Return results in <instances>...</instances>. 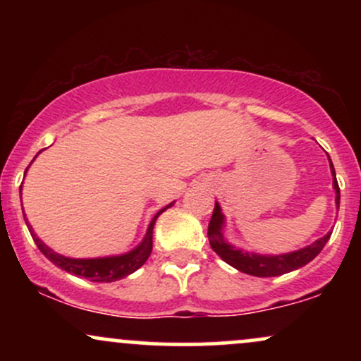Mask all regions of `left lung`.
Masks as SVG:
<instances>
[{"instance_id":"1","label":"left lung","mask_w":361,"mask_h":361,"mask_svg":"<svg viewBox=\"0 0 361 361\" xmlns=\"http://www.w3.org/2000/svg\"><path fill=\"white\" fill-rule=\"evenodd\" d=\"M331 173H333L334 176L333 186L334 192H336V204L339 207V186L336 181V173H334L333 163H331ZM224 224H226V221H224L221 205L215 202L212 219H210L209 222V233H207L209 234L210 246H212V250L217 252L227 264H231L235 270L247 273V275L252 276H279L283 275V273L299 270V268L305 267V264L316 258L331 238V233H327L324 238L317 239V241L310 244V246H305L302 247V250H297L293 252H287V255H256V252H247L239 250V247L231 246V244L224 239Z\"/></svg>"}]
</instances>
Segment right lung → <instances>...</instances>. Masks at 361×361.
<instances>
[{
    "label": "right lung",
    "instance_id": "1",
    "mask_svg": "<svg viewBox=\"0 0 361 361\" xmlns=\"http://www.w3.org/2000/svg\"><path fill=\"white\" fill-rule=\"evenodd\" d=\"M20 193H22V186H20ZM171 205L173 204H169L168 207H164V209H161L159 212L152 217V221L147 227V233L144 235L142 243H140L137 247H134L132 251L126 252V255L106 256V258L76 259V258H66V256L57 255V252H54L51 247L45 246V244L37 238L34 234V229H32V226L28 224L27 219H25V222H27V227L28 231H30L32 238H34L37 247H39L40 252H42L45 258L52 261L56 267L62 268V270H66L68 273H73V275L85 276V279H88L90 281H98V283L106 281V283H109V281L126 279L127 275H130V273L139 270V268L146 263L149 255H151L152 251V229H154L156 219Z\"/></svg>",
    "mask_w": 361,
    "mask_h": 361
}]
</instances>
